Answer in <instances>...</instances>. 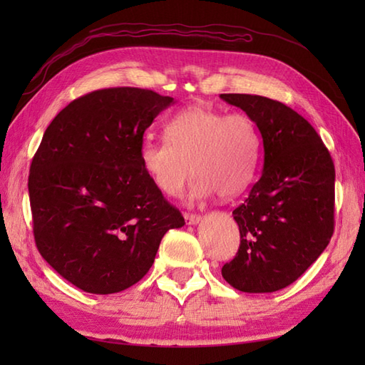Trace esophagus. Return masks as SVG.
Segmentation results:
<instances>
[{"mask_svg":"<svg viewBox=\"0 0 365 365\" xmlns=\"http://www.w3.org/2000/svg\"><path fill=\"white\" fill-rule=\"evenodd\" d=\"M200 220H202V216H200V215L185 213V222H187L188 226H195V224H199Z\"/></svg>","mask_w":365,"mask_h":365,"instance_id":"esophagus-1","label":"esophagus"}]
</instances>
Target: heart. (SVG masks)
I'll use <instances>...</instances> for the list:
<instances>
[{"label":"heart","mask_w":365,"mask_h":365,"mask_svg":"<svg viewBox=\"0 0 365 365\" xmlns=\"http://www.w3.org/2000/svg\"><path fill=\"white\" fill-rule=\"evenodd\" d=\"M165 138L144 141L139 160L153 187L168 197L180 195L191 170V202L215 192L222 199L242 195L257 173L259 133L243 114L191 106L166 123Z\"/></svg>","instance_id":"1"}]
</instances>
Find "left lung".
<instances>
[{
	"label": "left lung",
	"instance_id": "8db88e82",
	"mask_svg": "<svg viewBox=\"0 0 365 365\" xmlns=\"http://www.w3.org/2000/svg\"><path fill=\"white\" fill-rule=\"evenodd\" d=\"M220 97L247 114L263 143L260 178L232 212L238 252L221 273L240 292L281 290L320 257L334 232V163L314 127L292 108L262 96Z\"/></svg>",
	"mask_w": 365,
	"mask_h": 365
}]
</instances>
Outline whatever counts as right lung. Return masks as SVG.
<instances>
[{"label":"right lung","instance_id":"add662e5","mask_svg":"<svg viewBox=\"0 0 365 365\" xmlns=\"http://www.w3.org/2000/svg\"><path fill=\"white\" fill-rule=\"evenodd\" d=\"M173 103L149 89H100L45 130L28 178L36 245L84 292L118 293L141 281L161 238L185 224L139 160L144 131Z\"/></svg>","mask_w":365,"mask_h":365}]
</instances>
